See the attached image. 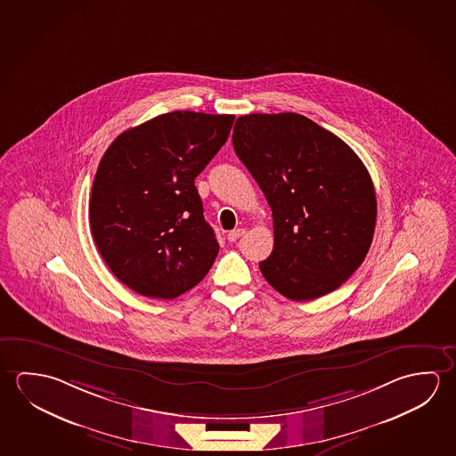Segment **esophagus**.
<instances>
[{
	"label": "esophagus",
	"mask_w": 456,
	"mask_h": 456,
	"mask_svg": "<svg viewBox=\"0 0 456 456\" xmlns=\"http://www.w3.org/2000/svg\"><path fill=\"white\" fill-rule=\"evenodd\" d=\"M245 235V229H237V231L229 232V235H227V240L229 241H237L240 237H243Z\"/></svg>",
	"instance_id": "34e87169"
}]
</instances>
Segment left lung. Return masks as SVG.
I'll list each match as a JSON object with an SVG mask.
<instances>
[{"instance_id": "1", "label": "left lung", "mask_w": 456, "mask_h": 456, "mask_svg": "<svg viewBox=\"0 0 456 456\" xmlns=\"http://www.w3.org/2000/svg\"><path fill=\"white\" fill-rule=\"evenodd\" d=\"M232 142L272 208L264 278L297 302L336 291L366 259L375 231L377 199L362 160L296 112L241 116Z\"/></svg>"}]
</instances>
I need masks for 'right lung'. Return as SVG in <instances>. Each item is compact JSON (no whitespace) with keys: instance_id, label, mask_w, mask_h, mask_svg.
Segmentation results:
<instances>
[{"instance_id":"obj_1","label":"right lung","mask_w":456,"mask_h":456,"mask_svg":"<svg viewBox=\"0 0 456 456\" xmlns=\"http://www.w3.org/2000/svg\"><path fill=\"white\" fill-rule=\"evenodd\" d=\"M235 116L173 111L128 128L98 165L90 231L106 265L134 292L175 299L219 251L194 181L227 142Z\"/></svg>"}]
</instances>
